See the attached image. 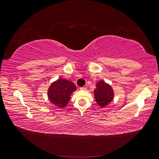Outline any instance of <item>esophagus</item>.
<instances>
[{
	"mask_svg": "<svg viewBox=\"0 0 159 159\" xmlns=\"http://www.w3.org/2000/svg\"><path fill=\"white\" fill-rule=\"evenodd\" d=\"M80 89L81 90H86V89H87V88H86L85 87H81V88H80Z\"/></svg>",
	"mask_w": 159,
	"mask_h": 159,
	"instance_id": "1",
	"label": "esophagus"
}]
</instances>
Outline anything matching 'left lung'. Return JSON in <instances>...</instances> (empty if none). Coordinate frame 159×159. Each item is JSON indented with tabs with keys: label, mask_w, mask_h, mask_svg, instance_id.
Wrapping results in <instances>:
<instances>
[{
	"label": "left lung",
	"mask_w": 159,
	"mask_h": 159,
	"mask_svg": "<svg viewBox=\"0 0 159 159\" xmlns=\"http://www.w3.org/2000/svg\"><path fill=\"white\" fill-rule=\"evenodd\" d=\"M93 93L95 102L102 108L111 102L114 98V91L112 87L103 80H100L96 84V88Z\"/></svg>",
	"instance_id": "obj_1"
}]
</instances>
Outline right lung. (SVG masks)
<instances>
[{
	"mask_svg": "<svg viewBox=\"0 0 159 159\" xmlns=\"http://www.w3.org/2000/svg\"><path fill=\"white\" fill-rule=\"evenodd\" d=\"M75 84L64 78H59L52 83L48 90L50 102L60 109L65 107L70 102L71 93L76 90Z\"/></svg>",
	"mask_w": 159,
	"mask_h": 159,
	"instance_id": "1",
	"label": "right lung"
}]
</instances>
